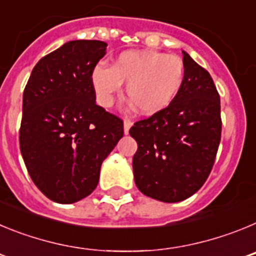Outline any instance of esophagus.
I'll return each mask as SVG.
<instances>
[{"mask_svg": "<svg viewBox=\"0 0 256 256\" xmlns=\"http://www.w3.org/2000/svg\"><path fill=\"white\" fill-rule=\"evenodd\" d=\"M132 124L133 123L130 119H124V133H126V134H128V132H130Z\"/></svg>", "mask_w": 256, "mask_h": 256, "instance_id": "34e87169", "label": "esophagus"}]
</instances>
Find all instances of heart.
<instances>
[{"mask_svg": "<svg viewBox=\"0 0 256 256\" xmlns=\"http://www.w3.org/2000/svg\"><path fill=\"white\" fill-rule=\"evenodd\" d=\"M184 79L182 58L158 51H126L108 68L97 66L92 74L101 105L110 106L126 83V94L141 114L152 115L170 105Z\"/></svg>", "mask_w": 256, "mask_h": 256, "instance_id": "obj_1", "label": "heart"}]
</instances>
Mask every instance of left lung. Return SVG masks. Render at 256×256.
<instances>
[{"label":"left lung","mask_w":256,"mask_h":256,"mask_svg":"<svg viewBox=\"0 0 256 256\" xmlns=\"http://www.w3.org/2000/svg\"><path fill=\"white\" fill-rule=\"evenodd\" d=\"M184 79L170 105L130 130L136 186L164 202L186 200L202 187L222 136L220 97L209 72L183 51Z\"/></svg>","instance_id":"1"}]
</instances>
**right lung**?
Returning a JSON list of instances; mask_svg holds the SVG:
<instances>
[{
    "mask_svg": "<svg viewBox=\"0 0 256 256\" xmlns=\"http://www.w3.org/2000/svg\"><path fill=\"white\" fill-rule=\"evenodd\" d=\"M102 40H70L37 62L22 94L19 144L44 196L72 204L94 192L104 160L123 137V120L96 104L92 74Z\"/></svg>",
    "mask_w": 256,
    "mask_h": 256,
    "instance_id": "right-lung-1",
    "label": "right lung"
}]
</instances>
